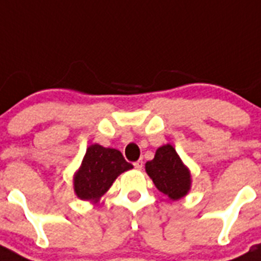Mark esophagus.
Returning <instances> with one entry per match:
<instances>
[{
	"label": "esophagus",
	"mask_w": 261,
	"mask_h": 261,
	"mask_svg": "<svg viewBox=\"0 0 261 261\" xmlns=\"http://www.w3.org/2000/svg\"><path fill=\"white\" fill-rule=\"evenodd\" d=\"M133 166H135L136 170H142V166H144V162H142V161H137V162L133 163Z\"/></svg>",
	"instance_id": "obj_1"
}]
</instances>
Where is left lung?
Segmentation results:
<instances>
[{
  "label": "left lung",
  "mask_w": 261,
  "mask_h": 261,
  "mask_svg": "<svg viewBox=\"0 0 261 261\" xmlns=\"http://www.w3.org/2000/svg\"><path fill=\"white\" fill-rule=\"evenodd\" d=\"M145 171L156 190L168 196L172 201L183 199L191 191L192 177L190 168L184 165L171 144L156 149L154 158L145 165Z\"/></svg>",
  "instance_id": "1"
}]
</instances>
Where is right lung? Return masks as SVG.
<instances>
[{"instance_id": "right-lung-1", "label": "right lung", "mask_w": 261, "mask_h": 261, "mask_svg": "<svg viewBox=\"0 0 261 261\" xmlns=\"http://www.w3.org/2000/svg\"><path fill=\"white\" fill-rule=\"evenodd\" d=\"M133 168L116 149L99 144L86 149L80 168L73 176V188L78 199L98 202L120 174Z\"/></svg>"}]
</instances>
